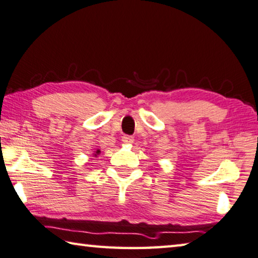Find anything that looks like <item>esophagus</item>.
I'll use <instances>...</instances> for the list:
<instances>
[{
	"instance_id": "esophagus-1",
	"label": "esophagus",
	"mask_w": 258,
	"mask_h": 258,
	"mask_svg": "<svg viewBox=\"0 0 258 258\" xmlns=\"http://www.w3.org/2000/svg\"><path fill=\"white\" fill-rule=\"evenodd\" d=\"M134 141V137L129 136V135H124V136L122 137V142H123L124 144H133Z\"/></svg>"
}]
</instances>
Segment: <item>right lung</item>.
I'll return each mask as SVG.
<instances>
[{
	"label": "right lung",
	"instance_id": "1",
	"mask_svg": "<svg viewBox=\"0 0 258 258\" xmlns=\"http://www.w3.org/2000/svg\"><path fill=\"white\" fill-rule=\"evenodd\" d=\"M99 153H100V150H97V151H96V152H94V154H93V156H94V157H97Z\"/></svg>",
	"mask_w": 258,
	"mask_h": 258
}]
</instances>
